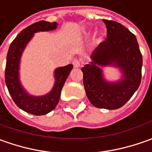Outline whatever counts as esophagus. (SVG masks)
Listing matches in <instances>:
<instances>
[{
	"instance_id": "esophagus-1",
	"label": "esophagus",
	"mask_w": 152,
	"mask_h": 152,
	"mask_svg": "<svg viewBox=\"0 0 152 152\" xmlns=\"http://www.w3.org/2000/svg\"><path fill=\"white\" fill-rule=\"evenodd\" d=\"M73 65L74 67H79L80 66V61L78 59H73Z\"/></svg>"
}]
</instances>
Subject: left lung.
I'll return each mask as SVG.
<instances>
[{
  "instance_id": "1",
  "label": "left lung",
  "mask_w": 152,
  "mask_h": 152,
  "mask_svg": "<svg viewBox=\"0 0 152 152\" xmlns=\"http://www.w3.org/2000/svg\"><path fill=\"white\" fill-rule=\"evenodd\" d=\"M107 26V39L92 53L91 64L82 67L86 96L96 107L118 109L128 102L141 82L142 55L135 35L126 27L113 20L103 19ZM118 66L124 78L117 83L103 79L99 68Z\"/></svg>"
}]
</instances>
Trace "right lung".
<instances>
[{
    "mask_svg": "<svg viewBox=\"0 0 152 152\" xmlns=\"http://www.w3.org/2000/svg\"><path fill=\"white\" fill-rule=\"evenodd\" d=\"M57 23L53 22L39 21L22 30L10 45L5 69V81L9 93L16 105L34 115H45L50 113L56 107L59 102L63 85L71 72L73 65L59 67L56 69V83L53 90L44 96L34 97L28 96L20 85L18 79V66L23 50L27 43L32 38L34 33L49 31L56 28Z\"/></svg>",
    "mask_w": 152,
    "mask_h": 152,
    "instance_id": "right-lung-1",
    "label": "right lung"
}]
</instances>
